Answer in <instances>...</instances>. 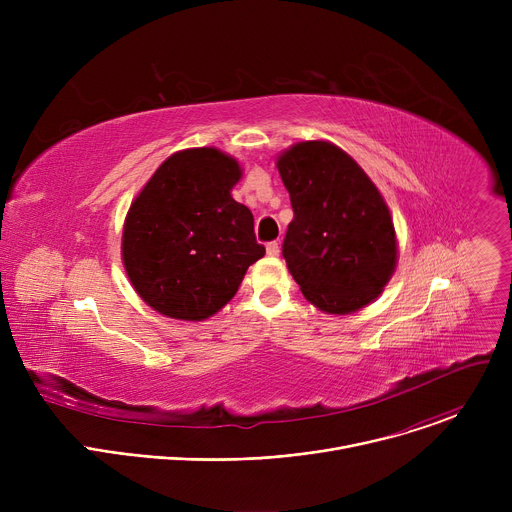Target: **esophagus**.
Returning a JSON list of instances; mask_svg holds the SVG:
<instances>
[{
  "label": "esophagus",
  "mask_w": 512,
  "mask_h": 512,
  "mask_svg": "<svg viewBox=\"0 0 512 512\" xmlns=\"http://www.w3.org/2000/svg\"><path fill=\"white\" fill-rule=\"evenodd\" d=\"M265 251H267V255H271V257H277V255H279V245H277V241H271V243H267Z\"/></svg>",
  "instance_id": "obj_1"
}]
</instances>
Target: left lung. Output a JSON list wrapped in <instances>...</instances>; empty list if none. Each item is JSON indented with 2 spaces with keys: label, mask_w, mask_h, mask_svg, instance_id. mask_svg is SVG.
<instances>
[{
  "label": "left lung",
  "mask_w": 512,
  "mask_h": 512,
  "mask_svg": "<svg viewBox=\"0 0 512 512\" xmlns=\"http://www.w3.org/2000/svg\"><path fill=\"white\" fill-rule=\"evenodd\" d=\"M294 221L283 259L308 302L328 314L371 304L391 279V212L364 170L330 141H300L277 158Z\"/></svg>",
  "instance_id": "obj_1"
}]
</instances>
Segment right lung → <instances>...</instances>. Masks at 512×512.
I'll return each mask as SVG.
<instances>
[{"label":"right lung","mask_w":512,"mask_h":512,"mask_svg":"<svg viewBox=\"0 0 512 512\" xmlns=\"http://www.w3.org/2000/svg\"><path fill=\"white\" fill-rule=\"evenodd\" d=\"M235 158L216 148L170 156L125 218L121 255L139 298L156 312L200 322L233 300L265 247L251 210L231 196Z\"/></svg>","instance_id":"right-lung-1"}]
</instances>
